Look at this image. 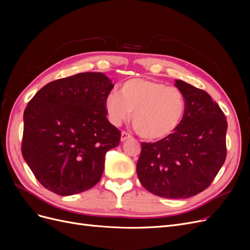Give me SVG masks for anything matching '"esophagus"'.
<instances>
[{
  "instance_id": "obj_1",
  "label": "esophagus",
  "mask_w": 250,
  "mask_h": 250,
  "mask_svg": "<svg viewBox=\"0 0 250 250\" xmlns=\"http://www.w3.org/2000/svg\"><path fill=\"white\" fill-rule=\"evenodd\" d=\"M130 138H131V135L129 133H127L125 131H123L122 133H121V142H125V141H127L128 139H130Z\"/></svg>"
}]
</instances>
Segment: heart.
I'll list each match as a JSON object with an SVG mask.
<instances>
[{
    "instance_id": "b5f03b06",
    "label": "heart",
    "mask_w": 250,
    "mask_h": 250,
    "mask_svg": "<svg viewBox=\"0 0 250 250\" xmlns=\"http://www.w3.org/2000/svg\"><path fill=\"white\" fill-rule=\"evenodd\" d=\"M109 122L119 126L132 115L134 129L142 138L158 141L169 137L183 122L187 100L175 86L150 79H130L105 98Z\"/></svg>"
}]
</instances>
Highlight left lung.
I'll return each instance as SVG.
<instances>
[{
  "label": "left lung",
  "mask_w": 250,
  "mask_h": 250,
  "mask_svg": "<svg viewBox=\"0 0 250 250\" xmlns=\"http://www.w3.org/2000/svg\"><path fill=\"white\" fill-rule=\"evenodd\" d=\"M175 86L187 100L183 122L169 137L142 143L137 173L150 193L179 199L206 190L221 169L228 122L207 92L183 80H176Z\"/></svg>",
  "instance_id": "obj_1"
}]
</instances>
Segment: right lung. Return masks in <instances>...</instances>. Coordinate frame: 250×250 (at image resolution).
<instances>
[{
	"mask_svg": "<svg viewBox=\"0 0 250 250\" xmlns=\"http://www.w3.org/2000/svg\"><path fill=\"white\" fill-rule=\"evenodd\" d=\"M112 87L103 73H80L48 83L29 101L21 154L49 191L70 196L100 180L105 154L121 139L104 107Z\"/></svg>",
	"mask_w": 250,
	"mask_h": 250,
	"instance_id": "right-lung-1",
	"label": "right lung"
}]
</instances>
